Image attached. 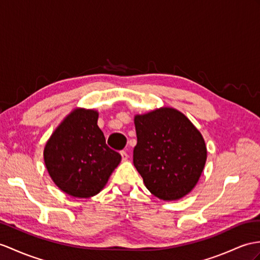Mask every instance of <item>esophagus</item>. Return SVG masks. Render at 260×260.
I'll return each instance as SVG.
<instances>
[{
	"label": "esophagus",
	"instance_id": "34e87169",
	"mask_svg": "<svg viewBox=\"0 0 260 260\" xmlns=\"http://www.w3.org/2000/svg\"><path fill=\"white\" fill-rule=\"evenodd\" d=\"M120 154H121V157H122V161H126V160H128V153H126V152L125 151H121V152H120Z\"/></svg>",
	"mask_w": 260,
	"mask_h": 260
}]
</instances>
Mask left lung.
I'll use <instances>...</instances> for the list:
<instances>
[{
  "mask_svg": "<svg viewBox=\"0 0 260 260\" xmlns=\"http://www.w3.org/2000/svg\"><path fill=\"white\" fill-rule=\"evenodd\" d=\"M135 125L134 164L149 191L163 201L191 192L207 157L201 132L182 112L167 107L137 115Z\"/></svg>",
  "mask_w": 260,
  "mask_h": 260,
  "instance_id": "1",
  "label": "left lung"
}]
</instances>
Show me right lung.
I'll list each match as a JSON object with an SVG mask.
<instances>
[{
    "label": "right lung",
    "instance_id": "obj_1",
    "mask_svg": "<svg viewBox=\"0 0 260 260\" xmlns=\"http://www.w3.org/2000/svg\"><path fill=\"white\" fill-rule=\"evenodd\" d=\"M98 112L78 108L57 126L44 149V161L55 184L74 198L98 194L121 161L106 144Z\"/></svg>",
    "mask_w": 260,
    "mask_h": 260
}]
</instances>
